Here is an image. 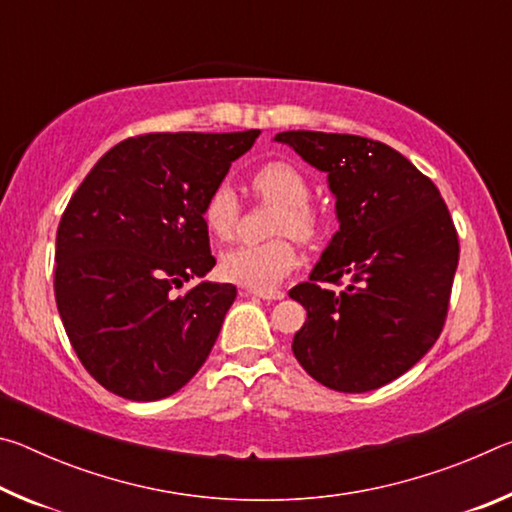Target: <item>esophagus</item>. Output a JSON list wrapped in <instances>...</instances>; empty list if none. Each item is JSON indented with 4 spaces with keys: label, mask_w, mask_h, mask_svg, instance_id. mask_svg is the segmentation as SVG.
<instances>
[{
    "label": "esophagus",
    "mask_w": 512,
    "mask_h": 512,
    "mask_svg": "<svg viewBox=\"0 0 512 512\" xmlns=\"http://www.w3.org/2000/svg\"><path fill=\"white\" fill-rule=\"evenodd\" d=\"M250 296L255 298H262V300H282L284 298V291H259V289H250Z\"/></svg>",
    "instance_id": "esophagus-1"
}]
</instances>
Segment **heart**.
<instances>
[{"label":"heart","instance_id":"obj_1","mask_svg":"<svg viewBox=\"0 0 512 512\" xmlns=\"http://www.w3.org/2000/svg\"><path fill=\"white\" fill-rule=\"evenodd\" d=\"M253 192L268 203L280 205L275 214L273 235H291L302 244L320 237L323 223L309 207V183L298 167L289 162H266L250 178ZM201 219L214 239H230L239 221V198L228 183H219L205 196ZM298 266V250L289 237H277L264 244H244L223 253L219 271L228 282L250 289H273Z\"/></svg>","mask_w":512,"mask_h":512}]
</instances>
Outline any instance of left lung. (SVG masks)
<instances>
[{
    "label": "left lung",
    "mask_w": 512,
    "mask_h": 512,
    "mask_svg": "<svg viewBox=\"0 0 512 512\" xmlns=\"http://www.w3.org/2000/svg\"><path fill=\"white\" fill-rule=\"evenodd\" d=\"M275 142L327 173L339 219L309 282L289 291L307 309L293 354L332 391H375L443 332L458 266L452 216L438 187L388 144L316 131L277 133ZM343 276V292L324 287Z\"/></svg>",
    "instance_id": "1"
}]
</instances>
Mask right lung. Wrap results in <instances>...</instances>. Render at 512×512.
I'll return each instance as SVG.
<instances>
[{
  "label": "right lung",
  "mask_w": 512,
  "mask_h": 512,
  "mask_svg": "<svg viewBox=\"0 0 512 512\" xmlns=\"http://www.w3.org/2000/svg\"><path fill=\"white\" fill-rule=\"evenodd\" d=\"M257 137H128L69 198L56 235V305L85 370L110 393L162 400L212 352L237 289L207 280L178 289L216 264L203 201Z\"/></svg>",
  "instance_id": "obj_1"
}]
</instances>
